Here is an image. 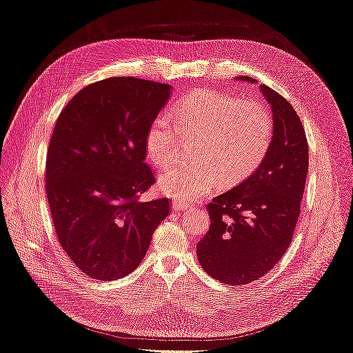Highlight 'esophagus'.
I'll use <instances>...</instances> for the list:
<instances>
[{
  "mask_svg": "<svg viewBox=\"0 0 353 353\" xmlns=\"http://www.w3.org/2000/svg\"><path fill=\"white\" fill-rule=\"evenodd\" d=\"M172 209H174V210H188V209H190V206H188V205H185V203H181V201L174 200V203H172Z\"/></svg>",
  "mask_w": 353,
  "mask_h": 353,
  "instance_id": "obj_1",
  "label": "esophagus"
}]
</instances>
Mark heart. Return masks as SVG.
I'll return each mask as SVG.
<instances>
[{
    "instance_id": "heart-1",
    "label": "heart",
    "mask_w": 353,
    "mask_h": 353,
    "mask_svg": "<svg viewBox=\"0 0 353 353\" xmlns=\"http://www.w3.org/2000/svg\"><path fill=\"white\" fill-rule=\"evenodd\" d=\"M181 137L193 141L196 162L176 165L159 176V188L179 201L205 196L219 184L244 179L258 168L272 143V121L262 104L212 91H196L174 110ZM179 135L170 116L157 114L147 128L145 153L165 168L174 162Z\"/></svg>"
}]
</instances>
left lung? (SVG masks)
Instances as JSON below:
<instances>
[{"instance_id":"left-lung-1","label":"left lung","mask_w":353,"mask_h":353,"mask_svg":"<svg viewBox=\"0 0 353 353\" xmlns=\"http://www.w3.org/2000/svg\"><path fill=\"white\" fill-rule=\"evenodd\" d=\"M259 88L274 114L270 150L248 179L208 203L210 227L197 243L201 268L230 285L256 281L283 258L301 215L309 165L306 134L293 105L266 85Z\"/></svg>"}]
</instances>
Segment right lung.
<instances>
[{"instance_id":"obj_1","label":"right lung","mask_w":353,"mask_h":353,"mask_svg":"<svg viewBox=\"0 0 353 353\" xmlns=\"http://www.w3.org/2000/svg\"><path fill=\"white\" fill-rule=\"evenodd\" d=\"M170 85L132 77L94 82L61 110L46 162V193L59 243L85 275L131 274L170 213L169 199L140 201L156 178L147 128Z\"/></svg>"}]
</instances>
